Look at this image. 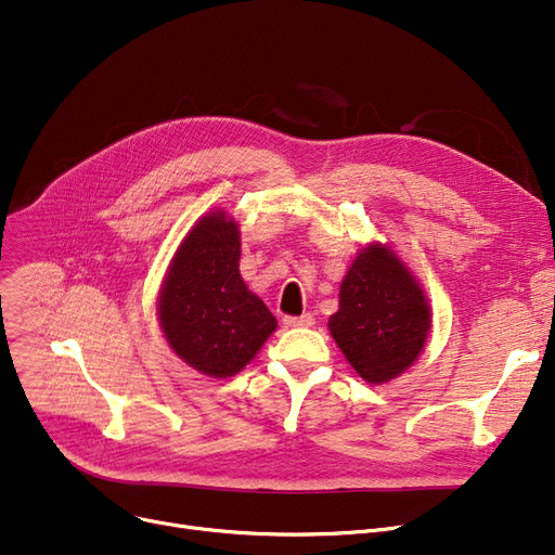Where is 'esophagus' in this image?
<instances>
[{
    "label": "esophagus",
    "mask_w": 555,
    "mask_h": 555,
    "mask_svg": "<svg viewBox=\"0 0 555 555\" xmlns=\"http://www.w3.org/2000/svg\"><path fill=\"white\" fill-rule=\"evenodd\" d=\"M283 324L285 326H293V328H308V326H312L314 324V317L310 314V312H306V314H301V317H283Z\"/></svg>",
    "instance_id": "obj_1"
}]
</instances>
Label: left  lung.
<instances>
[{
	"mask_svg": "<svg viewBox=\"0 0 555 555\" xmlns=\"http://www.w3.org/2000/svg\"><path fill=\"white\" fill-rule=\"evenodd\" d=\"M429 326L427 299L402 262L380 245L360 251L341 281L328 328L364 380L380 385L412 366Z\"/></svg>",
	"mask_w": 555,
	"mask_h": 555,
	"instance_id": "obj_1",
	"label": "left lung"
}]
</instances>
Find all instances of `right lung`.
<instances>
[{
  "label": "right lung",
  "instance_id": "add662e5",
  "mask_svg": "<svg viewBox=\"0 0 555 555\" xmlns=\"http://www.w3.org/2000/svg\"><path fill=\"white\" fill-rule=\"evenodd\" d=\"M238 260V224L224 214L202 218L175 254L159 297L172 351L214 377L238 373L276 328L274 314L247 289Z\"/></svg>",
  "mask_w": 555,
  "mask_h": 555
}]
</instances>
